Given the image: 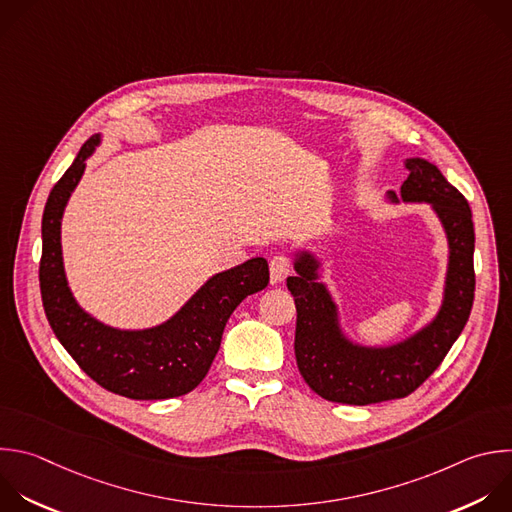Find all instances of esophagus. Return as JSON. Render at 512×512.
<instances>
[{
    "label": "esophagus",
    "instance_id": "obj_1",
    "mask_svg": "<svg viewBox=\"0 0 512 512\" xmlns=\"http://www.w3.org/2000/svg\"><path fill=\"white\" fill-rule=\"evenodd\" d=\"M269 269H271V283H281L291 273V261L285 255H275L269 261Z\"/></svg>",
    "mask_w": 512,
    "mask_h": 512
}]
</instances>
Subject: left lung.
Segmentation results:
<instances>
[{
    "label": "left lung",
    "instance_id": "left-lung-1",
    "mask_svg": "<svg viewBox=\"0 0 512 512\" xmlns=\"http://www.w3.org/2000/svg\"><path fill=\"white\" fill-rule=\"evenodd\" d=\"M408 179L390 203H428L448 241V267L438 313L416 333L390 346H362L346 335L321 261L307 249L293 253L287 277L297 307L295 360L307 386L329 402L368 406L406 398L442 364L462 333L474 301V225L466 199L426 158H408Z\"/></svg>",
    "mask_w": 512,
    "mask_h": 512
}]
</instances>
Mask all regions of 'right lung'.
Wrapping results in <instances>:
<instances>
[{
  "label": "right lung",
  "mask_w": 512,
  "mask_h": 512,
  "mask_svg": "<svg viewBox=\"0 0 512 512\" xmlns=\"http://www.w3.org/2000/svg\"><path fill=\"white\" fill-rule=\"evenodd\" d=\"M100 142V134L84 142L44 209L40 289L46 317L66 352L108 392L130 400L177 398L203 382L231 313L267 287L269 265L253 257L215 273L173 317L146 329H118L84 311L66 279L60 233L68 199Z\"/></svg>",
  "instance_id": "1"
}]
</instances>
